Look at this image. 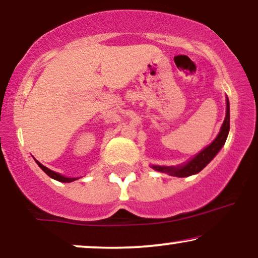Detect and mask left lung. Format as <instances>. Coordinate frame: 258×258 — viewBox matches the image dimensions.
Returning <instances> with one entry per match:
<instances>
[{"mask_svg":"<svg viewBox=\"0 0 258 258\" xmlns=\"http://www.w3.org/2000/svg\"><path fill=\"white\" fill-rule=\"evenodd\" d=\"M229 129H230V108H229V100L227 97V114H225V118L223 124H222L221 132L218 134L214 142L208 146L206 149H203L200 154H197L191 161L181 167H161V165H153L155 170L161 172H168L171 176H177V177H186V176H191L194 174H197L213 158L216 156L221 148L224 146L225 141H227Z\"/></svg>","mask_w":258,"mask_h":258,"instance_id":"1","label":"left lung"}]
</instances>
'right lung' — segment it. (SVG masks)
Masks as SVG:
<instances>
[{
	"label": "right lung",
	"mask_w": 258,
	"mask_h": 258,
	"mask_svg": "<svg viewBox=\"0 0 258 258\" xmlns=\"http://www.w3.org/2000/svg\"><path fill=\"white\" fill-rule=\"evenodd\" d=\"M36 161V160H35ZM36 163L38 164V167H40L42 170H43L45 174H47L49 177H51V178H54V179H56V181H59V182H73V181H75V179H77V178H69V177H64V176H62V175H59V174H57V172H55V171H52V170H50V169H48L47 167H44V165H42L40 162L38 161H36Z\"/></svg>",
	"instance_id": "obj_1"
}]
</instances>
